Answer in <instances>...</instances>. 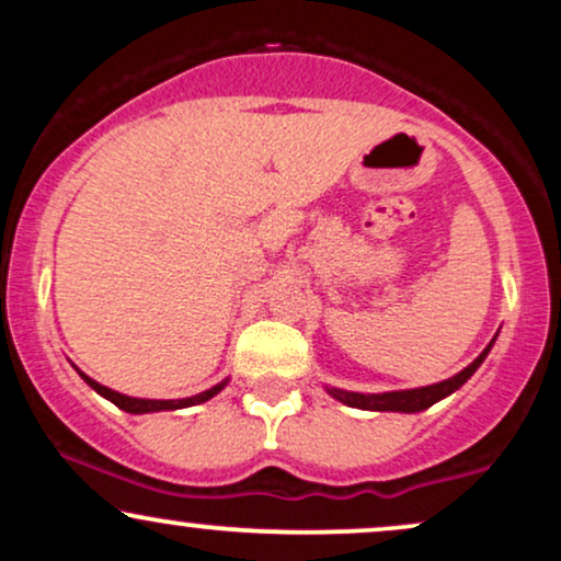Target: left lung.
I'll use <instances>...</instances> for the list:
<instances>
[{
    "label": "left lung",
    "instance_id": "left-lung-1",
    "mask_svg": "<svg viewBox=\"0 0 561 561\" xmlns=\"http://www.w3.org/2000/svg\"><path fill=\"white\" fill-rule=\"evenodd\" d=\"M499 337V334H495ZM495 337L485 345V351L474 358L467 369H461L459 375L443 379V382L427 385V388H414V390H392V392H353V390H340V388H327V392L334 398V401L353 405V409L364 411H401V414H416V411L430 409V405L448 398L450 392H456L461 385L467 382L474 371L480 369V364L485 362V356L491 353Z\"/></svg>",
    "mask_w": 561,
    "mask_h": 561
}]
</instances>
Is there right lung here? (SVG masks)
Here are the masks:
<instances>
[{
  "label": "right lung",
  "mask_w": 561,
  "mask_h": 561,
  "mask_svg": "<svg viewBox=\"0 0 561 561\" xmlns=\"http://www.w3.org/2000/svg\"><path fill=\"white\" fill-rule=\"evenodd\" d=\"M76 371H79V369H76ZM79 375H81L83 382L89 385V388L100 392L102 398H107V401L118 405V409L128 411V414H152V411H176V409H186V405L205 403V401H210V398H214V396H218V392L227 388V382H229V379H224V382L214 385V388H210V390L197 392V396H192V398H176V401H156V398H131V396H124V392H115V390H111V388H105V385L94 382V379L83 375V371H79Z\"/></svg>",
  "instance_id": "right-lung-1"
}]
</instances>
